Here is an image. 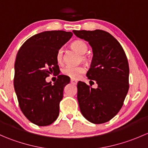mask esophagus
<instances>
[{
	"label": "esophagus",
	"instance_id": "34e87169",
	"mask_svg": "<svg viewBox=\"0 0 148 148\" xmlns=\"http://www.w3.org/2000/svg\"><path fill=\"white\" fill-rule=\"evenodd\" d=\"M71 83L73 84H77V80L74 79H71Z\"/></svg>",
	"mask_w": 148,
	"mask_h": 148
}]
</instances>
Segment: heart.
I'll return each instance as SVG.
<instances>
[{"label": "heart", "mask_w": 148, "mask_h": 148, "mask_svg": "<svg viewBox=\"0 0 148 148\" xmlns=\"http://www.w3.org/2000/svg\"><path fill=\"white\" fill-rule=\"evenodd\" d=\"M71 49H74V51L82 54V59L83 62H87L89 61L87 56H84L85 53L87 51V46L84 41L82 40H76L73 41L71 44ZM56 62L59 64H63V51L62 49H59L57 51L56 55ZM86 71V69L83 66H66L63 70H62V74L66 77H70L71 79H77L79 78L82 74H84Z\"/></svg>", "instance_id": "1"}]
</instances>
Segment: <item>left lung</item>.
I'll list each match as a JSON object with an SVG mask.
<instances>
[{
    "mask_svg": "<svg viewBox=\"0 0 148 148\" xmlns=\"http://www.w3.org/2000/svg\"><path fill=\"white\" fill-rule=\"evenodd\" d=\"M73 33L92 46L93 57L86 77L98 85L94 89L82 82L77 84L80 111L92 123H104L119 112L128 92L130 70L126 54L118 41L107 31L74 30Z\"/></svg>",
    "mask_w": 148,
    "mask_h": 148,
    "instance_id": "1",
    "label": "left lung"
}]
</instances>
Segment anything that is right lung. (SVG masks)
I'll return each mask as SVG.
<instances>
[{
	"label": "right lung",
	"mask_w": 148,
	"mask_h": 148,
	"mask_svg": "<svg viewBox=\"0 0 148 148\" xmlns=\"http://www.w3.org/2000/svg\"><path fill=\"white\" fill-rule=\"evenodd\" d=\"M72 35L64 31L39 33L26 40L17 53L15 92L22 112L38 126L51 125L59 114V103L70 79L57 73L59 68L56 55ZM51 73L58 75L53 85L45 81Z\"/></svg>",
	"instance_id": "add662e5"
}]
</instances>
